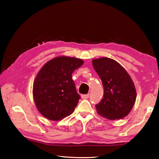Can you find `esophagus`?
Returning <instances> with one entry per match:
<instances>
[{
    "mask_svg": "<svg viewBox=\"0 0 159 159\" xmlns=\"http://www.w3.org/2000/svg\"><path fill=\"white\" fill-rule=\"evenodd\" d=\"M89 96H90L89 94H86V95H82L81 98L83 99H88V98H89Z\"/></svg>",
    "mask_w": 159,
    "mask_h": 159,
    "instance_id": "obj_1",
    "label": "esophagus"
}]
</instances>
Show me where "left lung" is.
I'll return each instance as SVG.
<instances>
[{"instance_id":"obj_1","label":"left lung","mask_w":159,"mask_h":159,"mask_svg":"<svg viewBox=\"0 0 159 159\" xmlns=\"http://www.w3.org/2000/svg\"><path fill=\"white\" fill-rule=\"evenodd\" d=\"M93 66L104 88L103 98L95 105L97 111L109 120L124 118L131 111L137 97L130 76L119 63L110 58L95 59Z\"/></svg>"}]
</instances>
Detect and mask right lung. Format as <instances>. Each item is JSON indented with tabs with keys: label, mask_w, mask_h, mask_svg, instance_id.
I'll use <instances>...</instances> for the list:
<instances>
[{
	"label": "right lung",
	"mask_w": 159,
	"mask_h": 159,
	"mask_svg": "<svg viewBox=\"0 0 159 159\" xmlns=\"http://www.w3.org/2000/svg\"><path fill=\"white\" fill-rule=\"evenodd\" d=\"M83 61L70 57H57L48 61L34 82V99L39 111L51 120L63 119L74 112L80 98L72 73Z\"/></svg>",
	"instance_id": "right-lung-1"
}]
</instances>
